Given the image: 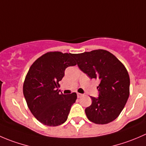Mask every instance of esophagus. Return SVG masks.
<instances>
[{"label":"esophagus","instance_id":"1","mask_svg":"<svg viewBox=\"0 0 146 146\" xmlns=\"http://www.w3.org/2000/svg\"><path fill=\"white\" fill-rule=\"evenodd\" d=\"M77 96H78V98H81V97L82 96V94L78 93H78H77Z\"/></svg>","mask_w":146,"mask_h":146}]
</instances>
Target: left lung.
<instances>
[{"label": "left lung", "instance_id": "8db88e82", "mask_svg": "<svg viewBox=\"0 0 146 146\" xmlns=\"http://www.w3.org/2000/svg\"><path fill=\"white\" fill-rule=\"evenodd\" d=\"M79 68L91 79H99L98 98L85 110L87 117L97 124H106L119 117L129 96L130 78L125 66L103 49L73 54Z\"/></svg>", "mask_w": 146, "mask_h": 146}]
</instances>
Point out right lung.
<instances>
[{
	"label": "right lung",
	"instance_id": "add662e5",
	"mask_svg": "<svg viewBox=\"0 0 146 146\" xmlns=\"http://www.w3.org/2000/svg\"><path fill=\"white\" fill-rule=\"evenodd\" d=\"M73 56L59 51L46 53L33 63L26 76L23 94L27 106L46 126L64 123L77 99L76 92L64 95L58 90L66 68L76 65Z\"/></svg>",
	"mask_w": 146,
	"mask_h": 146
}]
</instances>
